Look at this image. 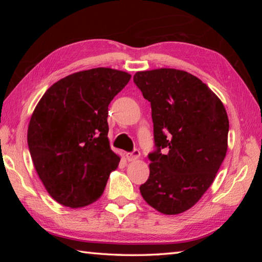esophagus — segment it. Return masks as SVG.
I'll use <instances>...</instances> for the list:
<instances>
[{"instance_id": "esophagus-1", "label": "esophagus", "mask_w": 262, "mask_h": 262, "mask_svg": "<svg viewBox=\"0 0 262 262\" xmlns=\"http://www.w3.org/2000/svg\"><path fill=\"white\" fill-rule=\"evenodd\" d=\"M140 157H141V152L138 151V149H134V151H133V152L126 154V159L128 161H130V162H132V161L137 160Z\"/></svg>"}]
</instances>
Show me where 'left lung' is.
I'll list each match as a JSON object with an SVG mask.
<instances>
[{"label": "left lung", "instance_id": "1", "mask_svg": "<svg viewBox=\"0 0 262 262\" xmlns=\"http://www.w3.org/2000/svg\"><path fill=\"white\" fill-rule=\"evenodd\" d=\"M134 82L151 102L157 146L148 155L142 197L162 214L183 213L207 191L225 159L230 125L224 104L202 80L181 70L137 72Z\"/></svg>", "mask_w": 262, "mask_h": 262}]
</instances>
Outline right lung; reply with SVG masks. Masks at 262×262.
<instances>
[{
	"instance_id": "right-lung-1",
	"label": "right lung",
	"mask_w": 262,
	"mask_h": 262,
	"mask_svg": "<svg viewBox=\"0 0 262 262\" xmlns=\"http://www.w3.org/2000/svg\"><path fill=\"white\" fill-rule=\"evenodd\" d=\"M130 77L108 68L76 72L39 100L28 146L39 179L60 205L84 207L101 197L120 161L110 148L108 105Z\"/></svg>"
}]
</instances>
